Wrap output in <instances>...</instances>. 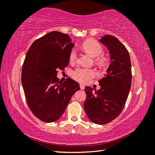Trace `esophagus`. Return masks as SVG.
<instances>
[{"label":"esophagus","instance_id":"1","mask_svg":"<svg viewBox=\"0 0 155 155\" xmlns=\"http://www.w3.org/2000/svg\"><path fill=\"white\" fill-rule=\"evenodd\" d=\"M80 88H81V90H84V89H85V86H84L83 85H82V84H81V85H80Z\"/></svg>","mask_w":155,"mask_h":155}]
</instances>
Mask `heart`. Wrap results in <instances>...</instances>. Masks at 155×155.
I'll return each mask as SVG.
<instances>
[{"label": "heart", "instance_id": "heart-1", "mask_svg": "<svg viewBox=\"0 0 155 155\" xmlns=\"http://www.w3.org/2000/svg\"><path fill=\"white\" fill-rule=\"evenodd\" d=\"M83 48L93 57H96V61L99 64H103L104 59L101 55L103 54V48L98 41L95 40H88L83 44ZM78 57L76 49L72 48L70 52L69 58L70 61H74ZM96 72L92 69L84 68H77L72 72V77L81 83H87L90 82L92 78L95 77Z\"/></svg>", "mask_w": 155, "mask_h": 155}]
</instances>
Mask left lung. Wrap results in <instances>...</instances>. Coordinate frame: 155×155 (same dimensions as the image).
Instances as JSON below:
<instances>
[{
	"label": "left lung",
	"instance_id": "1",
	"mask_svg": "<svg viewBox=\"0 0 155 155\" xmlns=\"http://www.w3.org/2000/svg\"><path fill=\"white\" fill-rule=\"evenodd\" d=\"M109 49L110 64L107 74L98 83L101 89L85 87L83 107L88 118L98 124L111 122L121 114L129 93L132 72L129 53L114 36L106 35L99 40Z\"/></svg>",
	"mask_w": 155,
	"mask_h": 155
}]
</instances>
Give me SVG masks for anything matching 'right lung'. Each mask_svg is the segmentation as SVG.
<instances>
[{
    "label": "right lung",
    "mask_w": 155,
    "mask_h": 155,
    "mask_svg": "<svg viewBox=\"0 0 155 155\" xmlns=\"http://www.w3.org/2000/svg\"><path fill=\"white\" fill-rule=\"evenodd\" d=\"M74 44L67 34L52 31L36 40L26 54L22 69V84L28 108L44 122L58 120L79 84L68 78H57V70L69 64Z\"/></svg>",
    "instance_id": "obj_1"
}]
</instances>
